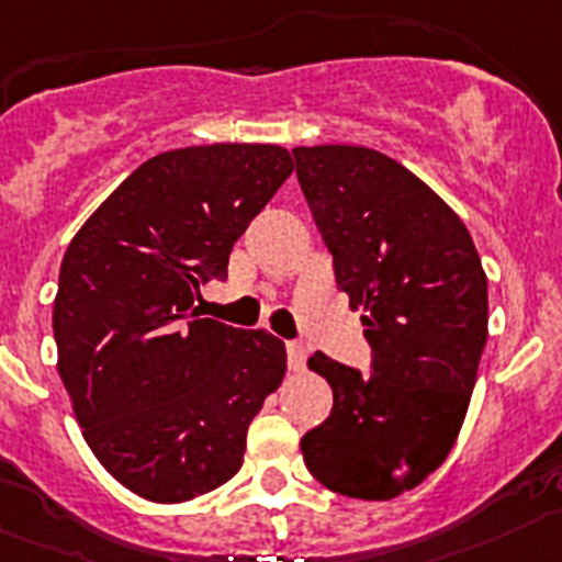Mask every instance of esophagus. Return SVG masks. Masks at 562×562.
<instances>
[{
  "mask_svg": "<svg viewBox=\"0 0 562 562\" xmlns=\"http://www.w3.org/2000/svg\"><path fill=\"white\" fill-rule=\"evenodd\" d=\"M286 364L290 370L306 368V348L301 342H286Z\"/></svg>",
  "mask_w": 562,
  "mask_h": 562,
  "instance_id": "obj_1",
  "label": "esophagus"
}]
</instances>
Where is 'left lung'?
I'll use <instances>...</instances> for the list:
<instances>
[{
	"mask_svg": "<svg viewBox=\"0 0 562 562\" xmlns=\"http://www.w3.org/2000/svg\"><path fill=\"white\" fill-rule=\"evenodd\" d=\"M292 156L370 345V375L308 359L334 406L303 435V460L328 491L382 502L424 482L460 435L487 342V278L462 220L390 156L351 144Z\"/></svg>",
	"mask_w": 562,
	"mask_h": 562,
	"instance_id": "obj_1",
	"label": "left lung"
}]
</instances>
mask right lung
I'll use <instances>...</instances> for the list:
<instances>
[{"label":"right lung","mask_w":562,"mask_h":562,"mask_svg":"<svg viewBox=\"0 0 562 562\" xmlns=\"http://www.w3.org/2000/svg\"><path fill=\"white\" fill-rule=\"evenodd\" d=\"M292 175L276 144H205L144 161L60 265L53 331L82 437L113 480L175 504L241 468L247 426L286 370L272 334L200 317L250 220Z\"/></svg>","instance_id":"obj_1"}]
</instances>
